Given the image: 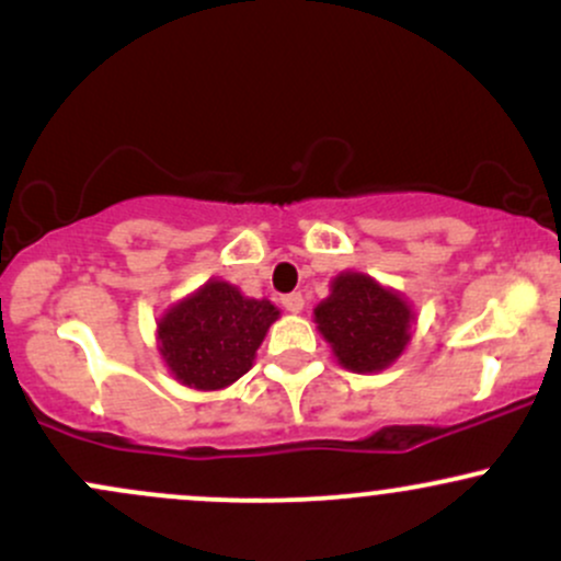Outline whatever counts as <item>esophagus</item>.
Returning <instances> with one entry per match:
<instances>
[{
    "label": "esophagus",
    "mask_w": 561,
    "mask_h": 561,
    "mask_svg": "<svg viewBox=\"0 0 561 561\" xmlns=\"http://www.w3.org/2000/svg\"><path fill=\"white\" fill-rule=\"evenodd\" d=\"M282 306H285L289 313H300L302 306H306V300H302L300 293H289V295H285V298H282Z\"/></svg>",
    "instance_id": "obj_1"
}]
</instances>
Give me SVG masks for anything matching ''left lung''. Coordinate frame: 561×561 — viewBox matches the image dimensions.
Returning <instances> with one entry per match:
<instances>
[{"label":"left lung","mask_w":561,"mask_h":561,"mask_svg":"<svg viewBox=\"0 0 561 561\" xmlns=\"http://www.w3.org/2000/svg\"><path fill=\"white\" fill-rule=\"evenodd\" d=\"M313 313L345 369H385L409 343V306L364 274H340L332 282V295Z\"/></svg>","instance_id":"obj_1"}]
</instances>
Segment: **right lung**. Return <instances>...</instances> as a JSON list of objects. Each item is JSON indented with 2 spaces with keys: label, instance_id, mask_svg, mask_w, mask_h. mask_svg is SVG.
<instances>
[{
  "label": "right lung",
  "instance_id": "obj_1",
  "mask_svg": "<svg viewBox=\"0 0 561 561\" xmlns=\"http://www.w3.org/2000/svg\"><path fill=\"white\" fill-rule=\"evenodd\" d=\"M276 317L268 300L244 298L227 282L210 279L160 319V353L184 385L221 390L253 366Z\"/></svg>",
  "mask_w": 561,
  "mask_h": 561
}]
</instances>
